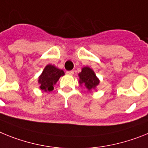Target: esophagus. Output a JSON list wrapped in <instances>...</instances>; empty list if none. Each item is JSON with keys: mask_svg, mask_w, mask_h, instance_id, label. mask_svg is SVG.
Listing matches in <instances>:
<instances>
[{"mask_svg": "<svg viewBox=\"0 0 148 148\" xmlns=\"http://www.w3.org/2000/svg\"><path fill=\"white\" fill-rule=\"evenodd\" d=\"M66 74L68 75H73L74 74V71H66Z\"/></svg>", "mask_w": 148, "mask_h": 148, "instance_id": "obj_1", "label": "esophagus"}]
</instances>
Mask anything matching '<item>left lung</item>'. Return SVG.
I'll return each mask as SVG.
<instances>
[{
    "label": "left lung",
    "instance_id": "8db88e82",
    "mask_svg": "<svg viewBox=\"0 0 148 148\" xmlns=\"http://www.w3.org/2000/svg\"><path fill=\"white\" fill-rule=\"evenodd\" d=\"M79 84L84 86L85 88L88 91L95 88L100 83L95 72L88 67H85L82 69V71L79 74Z\"/></svg>",
    "mask_w": 148,
    "mask_h": 148
}]
</instances>
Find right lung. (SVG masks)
<instances>
[{"instance_id": "add662e5", "label": "right lung", "mask_w": 148, "mask_h": 148, "mask_svg": "<svg viewBox=\"0 0 148 148\" xmlns=\"http://www.w3.org/2000/svg\"><path fill=\"white\" fill-rule=\"evenodd\" d=\"M64 74L65 73L62 70H60L52 65H47L38 78L40 88L45 92H51L53 89V86L56 84L60 77Z\"/></svg>"}]
</instances>
